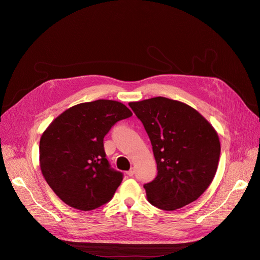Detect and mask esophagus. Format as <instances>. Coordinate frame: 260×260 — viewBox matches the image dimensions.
I'll return each mask as SVG.
<instances>
[{
	"label": "esophagus",
	"mask_w": 260,
	"mask_h": 260,
	"mask_svg": "<svg viewBox=\"0 0 260 260\" xmlns=\"http://www.w3.org/2000/svg\"><path fill=\"white\" fill-rule=\"evenodd\" d=\"M127 175H128L129 177H132L133 175H135V170H133V169H130L129 171H127Z\"/></svg>",
	"instance_id": "esophagus-1"
}]
</instances>
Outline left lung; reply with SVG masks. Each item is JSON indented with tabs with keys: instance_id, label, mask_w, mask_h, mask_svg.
<instances>
[{
	"instance_id": "obj_1",
	"label": "left lung",
	"mask_w": 260,
	"mask_h": 260,
	"mask_svg": "<svg viewBox=\"0 0 260 260\" xmlns=\"http://www.w3.org/2000/svg\"><path fill=\"white\" fill-rule=\"evenodd\" d=\"M129 106L151 140L158 170L144 184L147 201L170 211L198 200L218 168L217 131L196 109L179 101L157 96Z\"/></svg>"
}]
</instances>
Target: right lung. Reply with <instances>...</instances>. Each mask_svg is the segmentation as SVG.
Here are the masks:
<instances>
[{
	"mask_svg": "<svg viewBox=\"0 0 260 260\" xmlns=\"http://www.w3.org/2000/svg\"><path fill=\"white\" fill-rule=\"evenodd\" d=\"M130 116L120 102H86L66 109L42 133V175L68 206L93 210L113 199L123 175L111 168L103 140L117 121Z\"/></svg>",
	"mask_w": 260,
	"mask_h": 260,
	"instance_id": "add662e5",
	"label": "right lung"
}]
</instances>
